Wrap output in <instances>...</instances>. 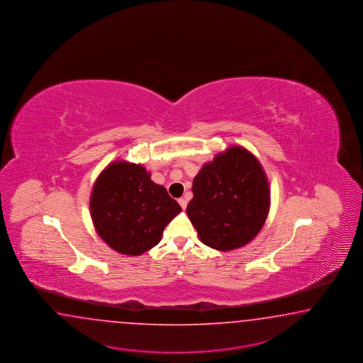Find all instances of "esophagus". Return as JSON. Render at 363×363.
Wrapping results in <instances>:
<instances>
[{
  "mask_svg": "<svg viewBox=\"0 0 363 363\" xmlns=\"http://www.w3.org/2000/svg\"><path fill=\"white\" fill-rule=\"evenodd\" d=\"M178 203H179V206L182 207V210H186V206H187V201H186L185 198H179V199H178Z\"/></svg>",
  "mask_w": 363,
  "mask_h": 363,
  "instance_id": "obj_1",
  "label": "esophagus"
}]
</instances>
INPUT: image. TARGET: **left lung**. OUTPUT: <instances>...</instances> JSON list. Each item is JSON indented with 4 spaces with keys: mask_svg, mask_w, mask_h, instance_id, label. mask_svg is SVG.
<instances>
[{
    "mask_svg": "<svg viewBox=\"0 0 363 363\" xmlns=\"http://www.w3.org/2000/svg\"><path fill=\"white\" fill-rule=\"evenodd\" d=\"M187 216L201 241L230 251L254 240L269 211V185L258 159L232 145L203 165L193 181Z\"/></svg>",
    "mask_w": 363,
    "mask_h": 363,
    "instance_id": "obj_1",
    "label": "left lung"
}]
</instances>
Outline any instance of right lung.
I'll return each instance as SVG.
<instances>
[{
  "label": "right lung",
  "mask_w": 363,
  "mask_h": 363,
  "mask_svg": "<svg viewBox=\"0 0 363 363\" xmlns=\"http://www.w3.org/2000/svg\"><path fill=\"white\" fill-rule=\"evenodd\" d=\"M89 210L101 240L113 250L135 257L162 241L181 206L143 165L121 160L111 162L97 177Z\"/></svg>",
  "instance_id": "right-lung-1"
}]
</instances>
